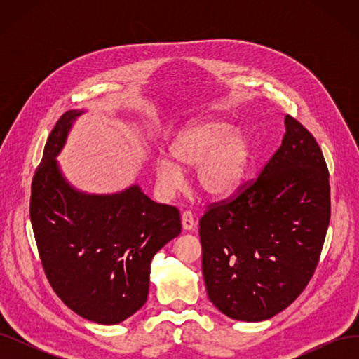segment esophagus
Returning <instances> with one entry per match:
<instances>
[{"instance_id":"esophagus-1","label":"esophagus","mask_w":359,"mask_h":359,"mask_svg":"<svg viewBox=\"0 0 359 359\" xmlns=\"http://www.w3.org/2000/svg\"><path fill=\"white\" fill-rule=\"evenodd\" d=\"M181 224L184 231H196V223H194V217L190 211H184L181 214Z\"/></svg>"}]
</instances>
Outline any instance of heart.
<instances>
[{
	"instance_id": "obj_1",
	"label": "heart",
	"mask_w": 359,
	"mask_h": 359,
	"mask_svg": "<svg viewBox=\"0 0 359 359\" xmlns=\"http://www.w3.org/2000/svg\"><path fill=\"white\" fill-rule=\"evenodd\" d=\"M217 118L194 119L182 126L169 145V156L154 163L158 190L170 196L182 184L180 168H196L199 189L212 198L235 193L244 182L253 157V139L245 130Z\"/></svg>"
}]
</instances>
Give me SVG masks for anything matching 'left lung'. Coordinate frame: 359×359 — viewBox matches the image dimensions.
I'll use <instances>...</instances> for the list:
<instances>
[{"mask_svg": "<svg viewBox=\"0 0 359 359\" xmlns=\"http://www.w3.org/2000/svg\"><path fill=\"white\" fill-rule=\"evenodd\" d=\"M281 147L257 180L199 220L210 301L227 318L276 316L306 289L331 217L330 173L316 139L286 115Z\"/></svg>", "mask_w": 359, "mask_h": 359, "instance_id": "left-lung-1", "label": "left lung"}]
</instances>
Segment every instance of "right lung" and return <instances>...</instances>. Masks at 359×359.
I'll return each instance as SVG.
<instances>
[{"label": "right lung", "instance_id": "obj_1", "mask_svg": "<svg viewBox=\"0 0 359 359\" xmlns=\"http://www.w3.org/2000/svg\"><path fill=\"white\" fill-rule=\"evenodd\" d=\"M50 132L31 184L29 217L43 269L61 301L83 319L115 325L148 298L151 260L181 233L175 206L151 201L137 184L112 194L76 190L57 156L76 118Z\"/></svg>", "mask_w": 359, "mask_h": 359}]
</instances>
